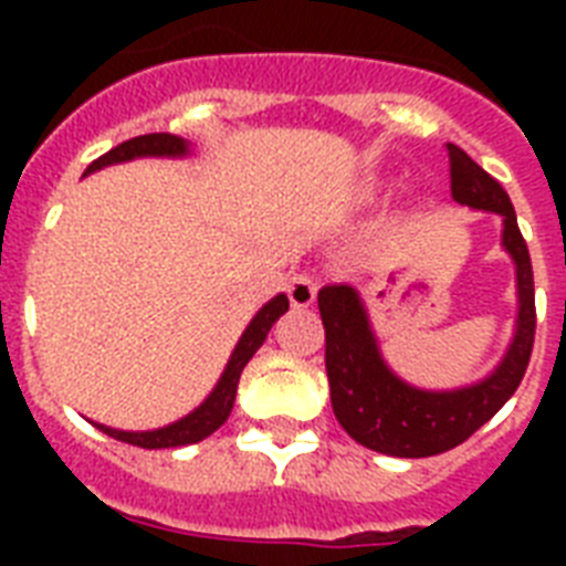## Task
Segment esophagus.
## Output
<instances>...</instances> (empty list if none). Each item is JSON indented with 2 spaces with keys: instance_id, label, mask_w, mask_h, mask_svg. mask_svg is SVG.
Listing matches in <instances>:
<instances>
[{
  "instance_id": "34e87169",
  "label": "esophagus",
  "mask_w": 566,
  "mask_h": 566,
  "mask_svg": "<svg viewBox=\"0 0 566 566\" xmlns=\"http://www.w3.org/2000/svg\"><path fill=\"white\" fill-rule=\"evenodd\" d=\"M287 296H291L293 308H308L311 302L317 300V279L311 273H293L287 282Z\"/></svg>"
}]
</instances>
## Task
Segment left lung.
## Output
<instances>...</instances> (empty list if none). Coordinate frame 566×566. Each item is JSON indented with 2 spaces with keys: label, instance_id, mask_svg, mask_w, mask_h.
Listing matches in <instances>:
<instances>
[{
  "label": "left lung",
  "instance_id": "left-lung-1",
  "mask_svg": "<svg viewBox=\"0 0 566 566\" xmlns=\"http://www.w3.org/2000/svg\"><path fill=\"white\" fill-rule=\"evenodd\" d=\"M447 155L452 199L502 217V247L517 264V335L505 361L479 385L447 394L417 390L385 367L358 293L346 284L323 287L317 293V305L326 328L332 408L349 438L381 455L429 458L464 443L514 396L535 346V275L514 205L500 181L484 172L464 149L447 144Z\"/></svg>",
  "mask_w": 566,
  "mask_h": 566
}]
</instances>
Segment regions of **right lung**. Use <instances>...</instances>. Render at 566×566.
<instances>
[{
    "instance_id": "obj_1",
    "label": "right lung",
    "mask_w": 566,
    "mask_h": 566,
    "mask_svg": "<svg viewBox=\"0 0 566 566\" xmlns=\"http://www.w3.org/2000/svg\"><path fill=\"white\" fill-rule=\"evenodd\" d=\"M188 153V144L176 135H167V132H155V135H140L132 137L126 144L114 146L111 153H105L102 158L87 167V172L99 170V167H108V164L117 161H132V158H140V155H185ZM287 296L279 293L275 300H270L264 308L258 311L255 319L249 323V328L243 332V337L234 346V353L229 358V367L222 373V378L213 387V394L205 399L193 413H188L185 420L172 422L167 429L155 431H117L108 429V426H99L105 434H111L114 440H123V443H132V447L144 449H170V447H188V443H199L208 434L220 429L222 422L229 420L231 405H234V394H238V381L243 367L249 364V358L261 349V344L266 340V332L273 328V323L287 311Z\"/></svg>"
}]
</instances>
